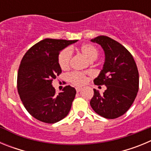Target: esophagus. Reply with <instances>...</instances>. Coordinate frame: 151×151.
Wrapping results in <instances>:
<instances>
[{
  "mask_svg": "<svg viewBox=\"0 0 151 151\" xmlns=\"http://www.w3.org/2000/svg\"><path fill=\"white\" fill-rule=\"evenodd\" d=\"M82 88H76V91L77 92H79L80 91H81V90H82Z\"/></svg>",
  "mask_w": 151,
  "mask_h": 151,
  "instance_id": "esophagus-1",
  "label": "esophagus"
}]
</instances>
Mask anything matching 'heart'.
<instances>
[{
	"label": "heart",
	"instance_id": "1",
	"mask_svg": "<svg viewBox=\"0 0 151 151\" xmlns=\"http://www.w3.org/2000/svg\"><path fill=\"white\" fill-rule=\"evenodd\" d=\"M81 53L82 55L88 61H92L97 60L98 57L99 52L96 48V47L90 44H85L82 45ZM72 57H73V51L70 48H66L63 50L59 55V65L62 69H67L69 67L70 62H71ZM69 81L76 85H82L86 82V77L83 73H72L69 75Z\"/></svg>",
	"mask_w": 151,
	"mask_h": 151
}]
</instances>
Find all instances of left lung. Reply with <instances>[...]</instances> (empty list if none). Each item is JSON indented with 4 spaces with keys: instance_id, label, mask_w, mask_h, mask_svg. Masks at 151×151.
<instances>
[{
    "instance_id": "obj_1",
    "label": "left lung",
    "mask_w": 151,
    "mask_h": 151,
    "mask_svg": "<svg viewBox=\"0 0 151 151\" xmlns=\"http://www.w3.org/2000/svg\"><path fill=\"white\" fill-rule=\"evenodd\" d=\"M91 41L101 45L105 54L103 69L94 82L106 87L103 94L94 89L91 106L104 118H118L128 111L137 96L139 87L137 65L129 50L115 40L101 35Z\"/></svg>"
}]
</instances>
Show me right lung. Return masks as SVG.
<instances>
[{"label": "right lung", "instance_id": "1", "mask_svg": "<svg viewBox=\"0 0 151 151\" xmlns=\"http://www.w3.org/2000/svg\"><path fill=\"white\" fill-rule=\"evenodd\" d=\"M77 41L46 38L22 57L17 76L18 93L26 110L41 122L55 123L70 111L76 89L67 85L57 94L52 82L62 72L60 52Z\"/></svg>", "mask_w": 151, "mask_h": 151}]
</instances>
